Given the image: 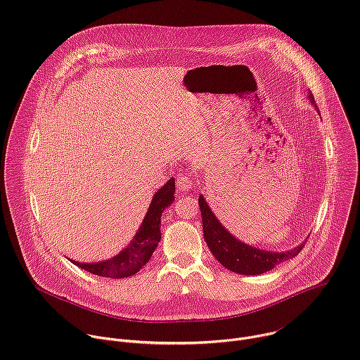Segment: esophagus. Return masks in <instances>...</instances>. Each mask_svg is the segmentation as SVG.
<instances>
[{
	"label": "esophagus",
	"instance_id": "esophagus-1",
	"mask_svg": "<svg viewBox=\"0 0 360 360\" xmlns=\"http://www.w3.org/2000/svg\"><path fill=\"white\" fill-rule=\"evenodd\" d=\"M176 186H177L179 191L186 193V191H188L191 188L193 181H191V179L187 174H179L177 179H176Z\"/></svg>",
	"mask_w": 360,
	"mask_h": 360
}]
</instances>
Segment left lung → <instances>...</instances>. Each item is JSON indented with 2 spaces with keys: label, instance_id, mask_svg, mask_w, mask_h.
Returning a JSON list of instances; mask_svg holds the SVG:
<instances>
[{
  "label": "left lung",
  "instance_id": "1",
  "mask_svg": "<svg viewBox=\"0 0 360 360\" xmlns=\"http://www.w3.org/2000/svg\"><path fill=\"white\" fill-rule=\"evenodd\" d=\"M309 99L319 112L312 94L309 95ZM198 204L202 220V234L210 251L219 262H221V265L233 272L244 275L264 274L272 269L275 265L297 257L305 247V243H302L288 251L272 252L244 244L223 227V224L214 215L212 210L207 205L202 195L198 197Z\"/></svg>",
  "mask_w": 360,
  "mask_h": 360
}]
</instances>
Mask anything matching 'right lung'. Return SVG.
<instances>
[{
    "instance_id": "add662e5",
    "label": "right lung",
    "mask_w": 360,
    "mask_h": 360,
    "mask_svg": "<svg viewBox=\"0 0 360 360\" xmlns=\"http://www.w3.org/2000/svg\"><path fill=\"white\" fill-rule=\"evenodd\" d=\"M174 179L172 177L162 188L158 190L134 238L116 257L92 264L70 261L79 268L103 278H126L139 272L148 264L162 238L160 217L165 208L174 200Z\"/></svg>"
}]
</instances>
